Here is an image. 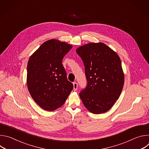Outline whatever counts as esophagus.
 <instances>
[{"mask_svg":"<svg viewBox=\"0 0 149 149\" xmlns=\"http://www.w3.org/2000/svg\"><path fill=\"white\" fill-rule=\"evenodd\" d=\"M73 86H74V90L76 91L78 88V84L76 82H73Z\"/></svg>","mask_w":149,"mask_h":149,"instance_id":"obj_1","label":"esophagus"}]
</instances>
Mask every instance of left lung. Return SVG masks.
I'll return each instance as SVG.
<instances>
[{"instance_id":"8db88e82","label":"left lung","mask_w":149,"mask_h":149,"mask_svg":"<svg viewBox=\"0 0 149 149\" xmlns=\"http://www.w3.org/2000/svg\"><path fill=\"white\" fill-rule=\"evenodd\" d=\"M85 67L87 87L79 97L94 114L109 111L122 91L124 75L116 52L103 43H90L76 50Z\"/></svg>"}]
</instances>
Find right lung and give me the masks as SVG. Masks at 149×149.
Here are the masks:
<instances>
[{
    "instance_id": "obj_1",
    "label": "right lung",
    "mask_w": 149,
    "mask_h": 149,
    "mask_svg": "<svg viewBox=\"0 0 149 149\" xmlns=\"http://www.w3.org/2000/svg\"><path fill=\"white\" fill-rule=\"evenodd\" d=\"M72 45L56 39L42 44L31 56L27 65V86L33 100L47 111L64 104L73 89L62 64Z\"/></svg>"
}]
</instances>
